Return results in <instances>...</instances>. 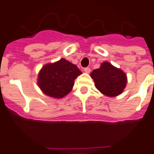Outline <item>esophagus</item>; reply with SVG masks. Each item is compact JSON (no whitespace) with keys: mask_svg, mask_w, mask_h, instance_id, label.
Here are the masks:
<instances>
[{"mask_svg":"<svg viewBox=\"0 0 154 154\" xmlns=\"http://www.w3.org/2000/svg\"><path fill=\"white\" fill-rule=\"evenodd\" d=\"M84 72L86 73H90V71H91V69H90V67H85L84 69H83Z\"/></svg>","mask_w":154,"mask_h":154,"instance_id":"34e87169","label":"esophagus"}]
</instances>
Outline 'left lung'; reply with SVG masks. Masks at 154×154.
I'll return each instance as SVG.
<instances>
[{
    "mask_svg": "<svg viewBox=\"0 0 154 154\" xmlns=\"http://www.w3.org/2000/svg\"><path fill=\"white\" fill-rule=\"evenodd\" d=\"M91 76L97 89L110 97L121 94L127 83L126 74L107 62L103 63L99 68L92 71Z\"/></svg>",
    "mask_w": 154,
    "mask_h": 154,
    "instance_id": "1",
    "label": "left lung"
}]
</instances>
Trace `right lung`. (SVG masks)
<instances>
[{"label": "right lung", "instance_id": "add662e5", "mask_svg": "<svg viewBox=\"0 0 154 154\" xmlns=\"http://www.w3.org/2000/svg\"><path fill=\"white\" fill-rule=\"evenodd\" d=\"M81 74L76 65L61 59L42 67L38 76V85L47 95L63 98L71 91L74 81Z\"/></svg>", "mask_w": 154, "mask_h": 154}]
</instances>
